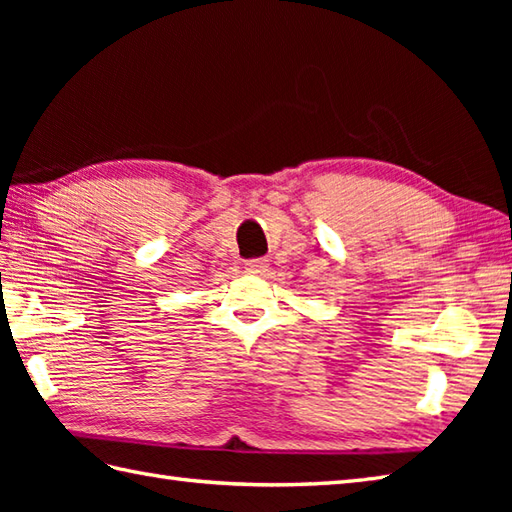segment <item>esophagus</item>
Masks as SVG:
<instances>
[{"mask_svg": "<svg viewBox=\"0 0 512 512\" xmlns=\"http://www.w3.org/2000/svg\"><path fill=\"white\" fill-rule=\"evenodd\" d=\"M244 268H246L248 275H266L268 259L266 257H253V259H248Z\"/></svg>", "mask_w": 512, "mask_h": 512, "instance_id": "esophagus-1", "label": "esophagus"}]
</instances>
